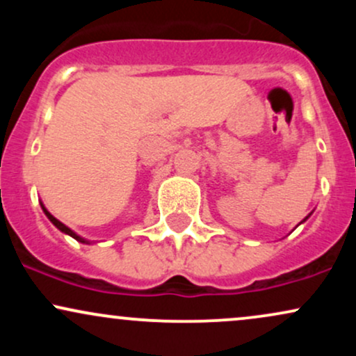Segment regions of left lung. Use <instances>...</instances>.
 <instances>
[{
  "mask_svg": "<svg viewBox=\"0 0 356 356\" xmlns=\"http://www.w3.org/2000/svg\"><path fill=\"white\" fill-rule=\"evenodd\" d=\"M306 219H308V218H305V220H306Z\"/></svg>",
  "mask_w": 356,
  "mask_h": 356,
  "instance_id": "1",
  "label": "left lung"
}]
</instances>
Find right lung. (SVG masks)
I'll return each mask as SVG.
<instances>
[{
	"mask_svg": "<svg viewBox=\"0 0 356 356\" xmlns=\"http://www.w3.org/2000/svg\"><path fill=\"white\" fill-rule=\"evenodd\" d=\"M42 209H43V212H44V214H47V218H48V219H50V220H51V222H53V224H55V226H56V227H58V229H60L61 232H65V234L72 236V238H73V239L80 241V243L90 244V241H87V239H83V238H80V236H79V234H76V232H73V231L70 229V227H67V226H65V224H63V222H60V220H58V219H56V218H53V216L50 214V212H48V211H47V207H44V206H43V204H42Z\"/></svg>",
	"mask_w": 356,
	"mask_h": 356,
	"instance_id": "add662e5",
	"label": "right lung"
}]
</instances>
